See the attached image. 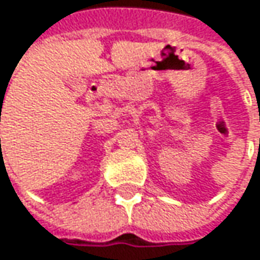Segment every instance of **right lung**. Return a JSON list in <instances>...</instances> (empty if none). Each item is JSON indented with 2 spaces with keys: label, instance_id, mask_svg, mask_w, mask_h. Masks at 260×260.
Masks as SVG:
<instances>
[{
  "label": "right lung",
  "instance_id": "add662e5",
  "mask_svg": "<svg viewBox=\"0 0 260 260\" xmlns=\"http://www.w3.org/2000/svg\"><path fill=\"white\" fill-rule=\"evenodd\" d=\"M0 141H1V140H0Z\"/></svg>",
  "mask_w": 260,
  "mask_h": 260
}]
</instances>
